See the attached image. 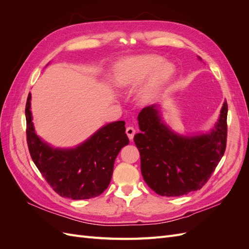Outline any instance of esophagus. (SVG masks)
<instances>
[{"label": "esophagus", "instance_id": "esophagus-1", "mask_svg": "<svg viewBox=\"0 0 249 249\" xmlns=\"http://www.w3.org/2000/svg\"><path fill=\"white\" fill-rule=\"evenodd\" d=\"M125 133L127 135V137H129V139L133 140L134 135H135V133H136V130H135L133 126H127L126 130H125Z\"/></svg>", "mask_w": 249, "mask_h": 249}]
</instances>
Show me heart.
<instances>
[{
  "mask_svg": "<svg viewBox=\"0 0 249 249\" xmlns=\"http://www.w3.org/2000/svg\"><path fill=\"white\" fill-rule=\"evenodd\" d=\"M175 73V67L155 54L139 55L119 60L112 67L111 82L117 89H131L142 84L138 90L142 103L154 101Z\"/></svg>",
  "mask_w": 249,
  "mask_h": 249,
  "instance_id": "obj_1",
  "label": "heart"
}]
</instances>
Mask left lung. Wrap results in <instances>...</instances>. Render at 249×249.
Instances as JSON below:
<instances>
[{
    "label": "left lung",
    "instance_id": "obj_1",
    "mask_svg": "<svg viewBox=\"0 0 249 249\" xmlns=\"http://www.w3.org/2000/svg\"><path fill=\"white\" fill-rule=\"evenodd\" d=\"M157 108L152 105L141 110L138 115L141 133L134 137L140 153L143 178L150 189L162 196H180L201 189L227 147V102L214 129L196 136H183L170 130Z\"/></svg>",
    "mask_w": 249,
    "mask_h": 249
}]
</instances>
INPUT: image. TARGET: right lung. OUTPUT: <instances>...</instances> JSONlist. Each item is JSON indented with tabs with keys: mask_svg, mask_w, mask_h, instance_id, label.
I'll use <instances>...</instances> for the list:
<instances>
[{
	"mask_svg": "<svg viewBox=\"0 0 249 249\" xmlns=\"http://www.w3.org/2000/svg\"><path fill=\"white\" fill-rule=\"evenodd\" d=\"M27 142L30 155L44 179L60 196L89 199L107 189L120 149L129 144L124 122L104 125L73 148H54L35 133L31 93L26 104Z\"/></svg>",
	"mask_w": 249,
	"mask_h": 249,
	"instance_id": "add662e5",
	"label": "right lung"
}]
</instances>
